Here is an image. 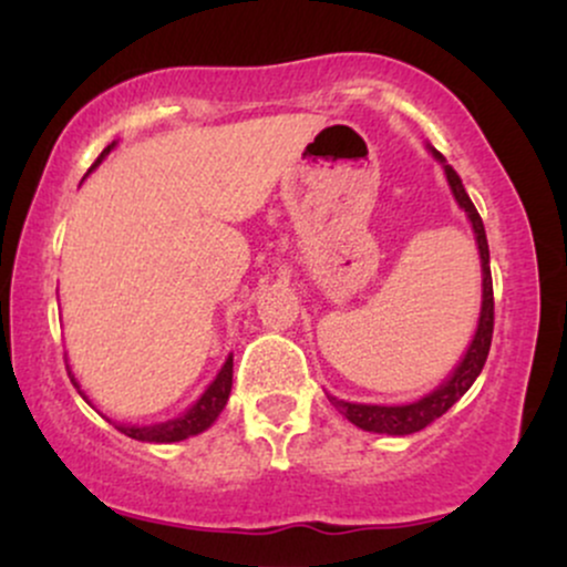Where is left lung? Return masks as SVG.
<instances>
[{
    "mask_svg": "<svg viewBox=\"0 0 567 567\" xmlns=\"http://www.w3.org/2000/svg\"><path fill=\"white\" fill-rule=\"evenodd\" d=\"M434 152V148H432ZM442 165L440 152H434ZM445 175L447 184L453 188V197L464 207V213L472 220L474 237H477V250H480V261H483V311H480V322H477V333L472 338V347L466 349L464 360L458 362V368L453 370V375L442 383L440 389H434L432 394H426L424 400L410 402V405H357V402H347V400H336V396H328L330 402L338 408V413L347 415L354 426L365 429V432H375V434H394V437H402V434H413L426 429L432 421H437L442 413H447L455 402L461 400L477 375L483 373L487 351H491V338H493V279H491V252H487V237H485V226L483 218H480L477 207L472 205L470 194H466L464 184H461L458 173L453 171L451 165H445Z\"/></svg>",
    "mask_w": 567,
    "mask_h": 567,
    "instance_id": "1",
    "label": "left lung"
}]
</instances>
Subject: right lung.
<instances>
[{
	"instance_id": "obj_1",
	"label": "right lung",
	"mask_w": 567,
	"mask_h": 567,
	"mask_svg": "<svg viewBox=\"0 0 567 567\" xmlns=\"http://www.w3.org/2000/svg\"><path fill=\"white\" fill-rule=\"evenodd\" d=\"M112 148H114V143H112V146L103 148L101 157L95 159V165L103 157H106ZM69 375H71V370H69ZM231 375H234V360L229 357V360L224 362V368H220V373L216 375V381H213L210 386L205 389V394H202L199 400L194 402V405L188 408L184 415H178V419H173V421H165V424L116 426V429H120L122 434H127V437H133V440L159 442V445H165V442H181L186 437H194V434L205 432V429L218 419L220 410L226 408V400H229V394H231ZM71 381H74V375H71ZM74 386H76V381H74ZM76 389H80V386H76ZM80 394L84 396V392H80ZM84 400H87V396H84Z\"/></svg>"
}]
</instances>
